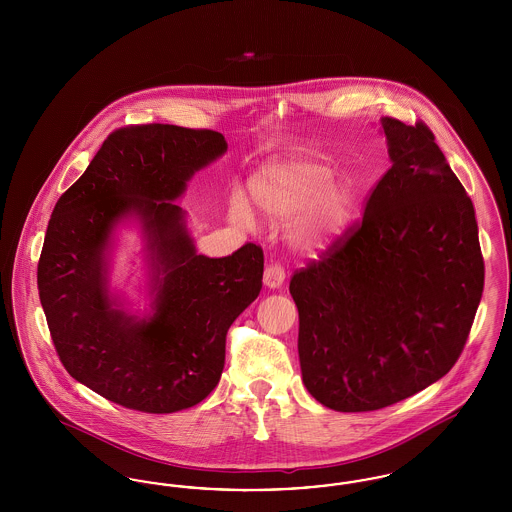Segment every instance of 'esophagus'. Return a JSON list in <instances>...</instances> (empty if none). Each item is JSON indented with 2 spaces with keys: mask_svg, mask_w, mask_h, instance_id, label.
<instances>
[{
  "mask_svg": "<svg viewBox=\"0 0 512 512\" xmlns=\"http://www.w3.org/2000/svg\"><path fill=\"white\" fill-rule=\"evenodd\" d=\"M284 278H286L284 268L280 267L278 263H268L265 274H263V282H265L267 288H270V290L280 288L284 284Z\"/></svg>",
  "mask_w": 512,
  "mask_h": 512,
  "instance_id": "34e87169",
  "label": "esophagus"
}]
</instances>
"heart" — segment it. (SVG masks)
I'll use <instances>...</instances> for the list:
<instances>
[{
    "label": "heart",
    "instance_id": "1",
    "mask_svg": "<svg viewBox=\"0 0 512 512\" xmlns=\"http://www.w3.org/2000/svg\"><path fill=\"white\" fill-rule=\"evenodd\" d=\"M249 192L272 219H290L301 211L288 238L297 251L309 255L341 238L353 215L351 184L334 180V171L317 161L295 159L267 165L253 174ZM230 215L244 224L251 222V211L240 195L230 199Z\"/></svg>",
    "mask_w": 512,
    "mask_h": 512
}]
</instances>
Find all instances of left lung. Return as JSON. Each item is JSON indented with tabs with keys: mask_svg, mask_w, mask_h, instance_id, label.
<instances>
[{
	"mask_svg": "<svg viewBox=\"0 0 512 512\" xmlns=\"http://www.w3.org/2000/svg\"><path fill=\"white\" fill-rule=\"evenodd\" d=\"M380 122L391 169L363 222L290 282L303 384L340 413L390 407L443 378L484 292L474 205L432 130Z\"/></svg>",
	"mask_w": 512,
	"mask_h": 512,
	"instance_id": "obj_1",
	"label": "left lung"
}]
</instances>
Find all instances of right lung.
<instances>
[{"mask_svg": "<svg viewBox=\"0 0 512 512\" xmlns=\"http://www.w3.org/2000/svg\"><path fill=\"white\" fill-rule=\"evenodd\" d=\"M215 130L174 124L119 128L49 219L38 292L67 372L126 409L176 413L217 388L226 332L263 286V249L199 255L178 201L195 172L224 155ZM134 221L145 242L146 316L110 292L114 232Z\"/></svg>", "mask_w": 512, "mask_h": 512, "instance_id": "right-lung-1", "label": "right lung"}]
</instances>
